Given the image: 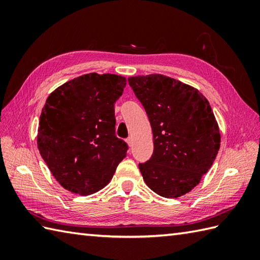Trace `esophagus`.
Segmentation results:
<instances>
[{"mask_svg":"<svg viewBox=\"0 0 260 260\" xmlns=\"http://www.w3.org/2000/svg\"><path fill=\"white\" fill-rule=\"evenodd\" d=\"M126 143L128 144V146H132V143H133V139L132 137H128V139L126 140Z\"/></svg>","mask_w":260,"mask_h":260,"instance_id":"obj_1","label":"esophagus"}]
</instances>
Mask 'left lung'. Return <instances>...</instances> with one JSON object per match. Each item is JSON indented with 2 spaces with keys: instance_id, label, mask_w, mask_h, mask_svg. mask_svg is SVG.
Returning <instances> with one entry per match:
<instances>
[{
  "instance_id": "left-lung-1",
  "label": "left lung",
  "mask_w": 260,
  "mask_h": 260,
  "mask_svg": "<svg viewBox=\"0 0 260 260\" xmlns=\"http://www.w3.org/2000/svg\"><path fill=\"white\" fill-rule=\"evenodd\" d=\"M128 84L150 119L154 151L140 171L164 198L190 192L212 167L220 131L208 99L197 88L168 76L129 77Z\"/></svg>"
}]
</instances>
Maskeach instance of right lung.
Here are the masks:
<instances>
[{
    "mask_svg": "<svg viewBox=\"0 0 260 260\" xmlns=\"http://www.w3.org/2000/svg\"><path fill=\"white\" fill-rule=\"evenodd\" d=\"M123 76L82 75L54 89L42 108L37 143L59 184L89 196L112 180L127 144L115 135V103Z\"/></svg>",
    "mask_w": 260,
    "mask_h": 260,
    "instance_id": "right-lung-1",
    "label": "right lung"
}]
</instances>
